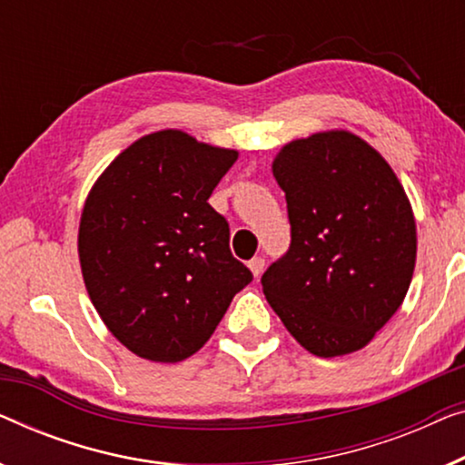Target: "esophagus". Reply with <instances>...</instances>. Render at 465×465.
<instances>
[{
    "label": "esophagus",
    "instance_id": "esophagus-1",
    "mask_svg": "<svg viewBox=\"0 0 465 465\" xmlns=\"http://www.w3.org/2000/svg\"><path fill=\"white\" fill-rule=\"evenodd\" d=\"M264 264H266L264 258H253V260H249V271L253 272L255 279H258L260 274L264 272Z\"/></svg>",
    "mask_w": 465,
    "mask_h": 465
}]
</instances>
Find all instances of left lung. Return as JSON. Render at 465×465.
<instances>
[{"label":"left lung","instance_id":"left-lung-1","mask_svg":"<svg viewBox=\"0 0 465 465\" xmlns=\"http://www.w3.org/2000/svg\"><path fill=\"white\" fill-rule=\"evenodd\" d=\"M272 173L292 245L262 274L268 304L308 352H356L411 285L417 234L405 188L373 146L344 130L285 144Z\"/></svg>","mask_w":465,"mask_h":465}]
</instances>
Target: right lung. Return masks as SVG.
<instances>
[{
	"instance_id": "right-lung-1",
	"label": "right lung",
	"mask_w": 465,
	"mask_h": 465,
	"mask_svg": "<svg viewBox=\"0 0 465 465\" xmlns=\"http://www.w3.org/2000/svg\"><path fill=\"white\" fill-rule=\"evenodd\" d=\"M239 153L180 130L143 136L87 194L79 262L94 308L140 359L178 362L212 338L253 274L207 203Z\"/></svg>"
}]
</instances>
